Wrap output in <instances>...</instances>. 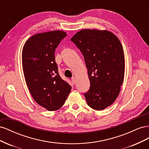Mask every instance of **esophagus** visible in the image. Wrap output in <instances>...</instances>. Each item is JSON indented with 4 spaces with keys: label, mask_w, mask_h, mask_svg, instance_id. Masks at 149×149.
Here are the masks:
<instances>
[{
    "label": "esophagus",
    "mask_w": 149,
    "mask_h": 149,
    "mask_svg": "<svg viewBox=\"0 0 149 149\" xmlns=\"http://www.w3.org/2000/svg\"><path fill=\"white\" fill-rule=\"evenodd\" d=\"M71 81H72V83H73V84H76V81L75 78H71Z\"/></svg>",
    "instance_id": "esophagus-1"
}]
</instances>
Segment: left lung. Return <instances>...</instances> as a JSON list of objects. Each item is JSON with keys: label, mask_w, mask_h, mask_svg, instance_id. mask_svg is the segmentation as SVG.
<instances>
[{"label": "left lung", "mask_w": 149, "mask_h": 149, "mask_svg": "<svg viewBox=\"0 0 149 149\" xmlns=\"http://www.w3.org/2000/svg\"><path fill=\"white\" fill-rule=\"evenodd\" d=\"M82 53L90 88L84 94L89 107L101 111L118 97L123 84L125 60L118 38L111 31L82 30L71 38Z\"/></svg>", "instance_id": "left-lung-1"}]
</instances>
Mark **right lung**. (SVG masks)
<instances>
[{
    "mask_svg": "<svg viewBox=\"0 0 149 149\" xmlns=\"http://www.w3.org/2000/svg\"><path fill=\"white\" fill-rule=\"evenodd\" d=\"M66 36L59 30L36 34L25 42L22 50V67L31 95L49 111L61 107L71 89L58 73L55 57V49Z\"/></svg>",
    "mask_w": 149,
    "mask_h": 149,
    "instance_id": "1",
    "label": "right lung"
}]
</instances>
